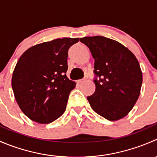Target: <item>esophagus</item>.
<instances>
[{
  "mask_svg": "<svg viewBox=\"0 0 157 157\" xmlns=\"http://www.w3.org/2000/svg\"><path fill=\"white\" fill-rule=\"evenodd\" d=\"M84 79H83V80H77V83H83V81H84Z\"/></svg>",
  "mask_w": 157,
  "mask_h": 157,
  "instance_id": "34e87169",
  "label": "esophagus"
}]
</instances>
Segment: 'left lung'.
Masks as SVG:
<instances>
[{
  "mask_svg": "<svg viewBox=\"0 0 157 157\" xmlns=\"http://www.w3.org/2000/svg\"><path fill=\"white\" fill-rule=\"evenodd\" d=\"M80 42L90 48L95 60L96 90L87 96L90 106L109 121L128 115L141 89V70L134 54L119 42L103 36L83 37Z\"/></svg>",
  "mask_w": 157,
  "mask_h": 157,
  "instance_id": "left-lung-1",
  "label": "left lung"
}]
</instances>
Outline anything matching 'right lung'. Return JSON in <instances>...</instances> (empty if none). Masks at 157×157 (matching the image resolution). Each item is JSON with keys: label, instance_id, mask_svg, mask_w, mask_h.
I'll list each match as a JSON object with an SVG mask.
<instances>
[{"label": "right lung", "instance_id": "right-lung-1", "mask_svg": "<svg viewBox=\"0 0 157 157\" xmlns=\"http://www.w3.org/2000/svg\"><path fill=\"white\" fill-rule=\"evenodd\" d=\"M79 38L43 42L26 51L13 73L12 89L20 109L33 121L48 124L66 109L75 82L66 75L68 50Z\"/></svg>", "mask_w": 157, "mask_h": 157}]
</instances>
